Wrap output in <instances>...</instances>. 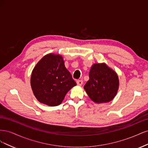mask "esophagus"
<instances>
[{
	"label": "esophagus",
	"mask_w": 148,
	"mask_h": 148,
	"mask_svg": "<svg viewBox=\"0 0 148 148\" xmlns=\"http://www.w3.org/2000/svg\"><path fill=\"white\" fill-rule=\"evenodd\" d=\"M77 83L79 86H82L83 84V80L82 79H78L77 81Z\"/></svg>",
	"instance_id": "34e87169"
}]
</instances>
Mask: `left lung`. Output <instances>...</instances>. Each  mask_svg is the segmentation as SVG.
I'll return each instance as SVG.
<instances>
[{
	"label": "left lung",
	"mask_w": 148,
	"mask_h": 148,
	"mask_svg": "<svg viewBox=\"0 0 148 148\" xmlns=\"http://www.w3.org/2000/svg\"><path fill=\"white\" fill-rule=\"evenodd\" d=\"M89 79L84 88L90 99L96 103L112 100L119 86L118 76L105 64H95L91 68Z\"/></svg>",
	"instance_id": "obj_1"
}]
</instances>
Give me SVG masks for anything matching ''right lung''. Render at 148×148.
<instances>
[{
	"instance_id": "1",
	"label": "right lung",
	"mask_w": 148,
	"mask_h": 148,
	"mask_svg": "<svg viewBox=\"0 0 148 148\" xmlns=\"http://www.w3.org/2000/svg\"><path fill=\"white\" fill-rule=\"evenodd\" d=\"M31 88L38 101L49 106L61 104L66 94L77 85L64 65L61 56L49 53L34 68Z\"/></svg>"
}]
</instances>
